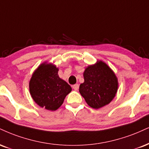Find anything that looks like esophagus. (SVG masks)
<instances>
[{
  "label": "esophagus",
  "mask_w": 149,
  "mask_h": 149,
  "mask_svg": "<svg viewBox=\"0 0 149 149\" xmlns=\"http://www.w3.org/2000/svg\"><path fill=\"white\" fill-rule=\"evenodd\" d=\"M78 88H79V85H78V84H76V85H74L73 86V89H74L75 91H77L78 89Z\"/></svg>",
  "instance_id": "esophagus-1"
}]
</instances>
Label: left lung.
<instances>
[{
	"label": "left lung",
	"mask_w": 149,
	"mask_h": 149,
	"mask_svg": "<svg viewBox=\"0 0 149 149\" xmlns=\"http://www.w3.org/2000/svg\"><path fill=\"white\" fill-rule=\"evenodd\" d=\"M83 76L85 81L80 84L79 92L89 106L99 109L115 97L119 86L117 77L102 60L86 67Z\"/></svg>",
	"instance_id": "left-lung-1"
}]
</instances>
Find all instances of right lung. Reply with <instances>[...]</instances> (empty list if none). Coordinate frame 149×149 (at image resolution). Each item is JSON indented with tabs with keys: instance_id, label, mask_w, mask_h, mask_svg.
Listing matches in <instances>:
<instances>
[{
	"instance_id": "right-lung-1",
	"label": "right lung",
	"mask_w": 149,
	"mask_h": 149,
	"mask_svg": "<svg viewBox=\"0 0 149 149\" xmlns=\"http://www.w3.org/2000/svg\"><path fill=\"white\" fill-rule=\"evenodd\" d=\"M59 69L47 62L41 64L32 75L29 82L30 94L39 106L55 111L62 105L71 92V86L58 76Z\"/></svg>"
}]
</instances>
